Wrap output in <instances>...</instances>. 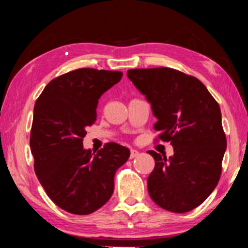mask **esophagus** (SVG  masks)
Here are the masks:
<instances>
[{"mask_svg": "<svg viewBox=\"0 0 248 248\" xmlns=\"http://www.w3.org/2000/svg\"><path fill=\"white\" fill-rule=\"evenodd\" d=\"M139 156V153L135 149H131L130 150V159H134V158L138 157Z\"/></svg>", "mask_w": 248, "mask_h": 248, "instance_id": "esophagus-1", "label": "esophagus"}]
</instances>
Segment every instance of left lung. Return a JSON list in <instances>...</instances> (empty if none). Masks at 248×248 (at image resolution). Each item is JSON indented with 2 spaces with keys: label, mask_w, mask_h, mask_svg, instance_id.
Masks as SVG:
<instances>
[{
  "label": "left lung",
  "mask_w": 248,
  "mask_h": 248,
  "mask_svg": "<svg viewBox=\"0 0 248 248\" xmlns=\"http://www.w3.org/2000/svg\"><path fill=\"white\" fill-rule=\"evenodd\" d=\"M127 76L158 119L156 140L173 147L169 159L148 151L155 159L148 177L150 197L169 212H189L213 193L221 175L227 142L218 103L202 81L178 70L130 69Z\"/></svg>",
  "instance_id": "obj_1"
}]
</instances>
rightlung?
I'll return each instance as SVG.
<instances>
[{
    "label": "right lung",
    "instance_id": "obj_1",
    "mask_svg": "<svg viewBox=\"0 0 248 248\" xmlns=\"http://www.w3.org/2000/svg\"><path fill=\"white\" fill-rule=\"evenodd\" d=\"M121 77L120 71L77 69L51 80L36 99L30 136L34 171L65 212L88 215L105 205L114 173L130 156L116 142H107L94 156L82 147L86 129L97 120L99 98Z\"/></svg>",
    "mask_w": 248,
    "mask_h": 248
}]
</instances>
